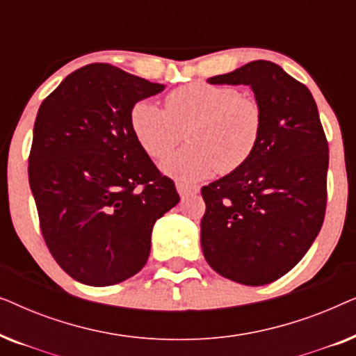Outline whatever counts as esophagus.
<instances>
[{"mask_svg":"<svg viewBox=\"0 0 356 356\" xmlns=\"http://www.w3.org/2000/svg\"><path fill=\"white\" fill-rule=\"evenodd\" d=\"M177 191L181 197H186V196H191V194H197L199 193V186H194V184H186V183H181L178 181L177 183Z\"/></svg>","mask_w":356,"mask_h":356,"instance_id":"obj_1","label":"esophagus"}]
</instances>
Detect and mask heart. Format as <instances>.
Returning <instances> with one entry per match:
<instances>
[{
	"instance_id": "heart-1",
	"label": "heart",
	"mask_w": 356,
	"mask_h": 356,
	"mask_svg": "<svg viewBox=\"0 0 356 356\" xmlns=\"http://www.w3.org/2000/svg\"><path fill=\"white\" fill-rule=\"evenodd\" d=\"M165 108L138 102L129 113L131 131L145 154L162 159L186 129L189 143L160 163L165 173L181 181L240 168L261 139V105L232 86L206 81L181 86L167 95Z\"/></svg>"
}]
</instances>
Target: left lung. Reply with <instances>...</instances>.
Wrapping results in <instances>:
<instances>
[{"instance_id":"left-lung-1","label":"left lung","mask_w":356,"mask_h":356,"mask_svg":"<svg viewBox=\"0 0 356 356\" xmlns=\"http://www.w3.org/2000/svg\"><path fill=\"white\" fill-rule=\"evenodd\" d=\"M248 86L262 108L251 159L201 189V246L209 266L243 285L270 284L301 261L323 227L329 147L308 87L257 60L209 77Z\"/></svg>"}]
</instances>
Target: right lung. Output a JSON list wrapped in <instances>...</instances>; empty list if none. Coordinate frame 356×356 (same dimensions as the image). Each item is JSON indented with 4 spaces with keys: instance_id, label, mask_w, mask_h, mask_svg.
<instances>
[{
    "instance_id": "right-lung-1",
    "label": "right lung",
    "mask_w": 356,
    "mask_h": 356,
    "mask_svg": "<svg viewBox=\"0 0 356 356\" xmlns=\"http://www.w3.org/2000/svg\"><path fill=\"white\" fill-rule=\"evenodd\" d=\"M163 89L94 63L65 77L38 108L29 183L48 250L81 284L115 285L138 274L154 223L179 202L129 124L131 108Z\"/></svg>"
}]
</instances>
